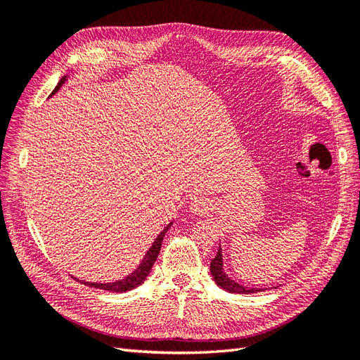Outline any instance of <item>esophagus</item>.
Segmentation results:
<instances>
[{"mask_svg": "<svg viewBox=\"0 0 360 360\" xmlns=\"http://www.w3.org/2000/svg\"><path fill=\"white\" fill-rule=\"evenodd\" d=\"M189 210L195 216H204L207 212H209V205L201 198H193L189 202Z\"/></svg>", "mask_w": 360, "mask_h": 360, "instance_id": "34e87169", "label": "esophagus"}]
</instances>
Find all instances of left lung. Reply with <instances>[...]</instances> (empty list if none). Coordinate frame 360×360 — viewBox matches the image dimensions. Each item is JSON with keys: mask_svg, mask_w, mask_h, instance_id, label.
<instances>
[{"mask_svg": "<svg viewBox=\"0 0 360 360\" xmlns=\"http://www.w3.org/2000/svg\"><path fill=\"white\" fill-rule=\"evenodd\" d=\"M210 274L214 279V282L219 285L222 290L228 291V292H237V294H252V292H259L264 291L266 288H250V287H245L238 282L233 281L230 276L225 274L224 270V259H222V248L219 246L217 249L216 257L212 259L210 263Z\"/></svg>", "mask_w": 360, "mask_h": 360, "instance_id": "obj_1", "label": "left lung"}]
</instances>
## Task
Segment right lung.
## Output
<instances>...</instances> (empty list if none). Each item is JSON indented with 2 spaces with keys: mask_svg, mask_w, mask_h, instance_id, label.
<instances>
[{
  "mask_svg": "<svg viewBox=\"0 0 360 360\" xmlns=\"http://www.w3.org/2000/svg\"><path fill=\"white\" fill-rule=\"evenodd\" d=\"M68 78H69V75L63 76L60 82L57 84L56 90L52 91L51 96H53L60 90V86L68 81ZM171 225H172V222H169L165 228H163V231H160V234H158V237L155 238V242L151 243V246L148 248V250L146 252L144 258L141 259L139 266L132 271V274H129L123 279H118V281H114V282H86V281H79V279H76V281L82 282V284H85V285H90V287L99 288V290H106V291H111V292H126V291H130V290L139 287L147 279V276L150 275L151 267H153L155 261L158 259V255L160 252L163 237H165V234L169 230Z\"/></svg>",
  "mask_w": 360,
  "mask_h": 360,
  "instance_id": "obj_1",
  "label": "right lung"
}]
</instances>
